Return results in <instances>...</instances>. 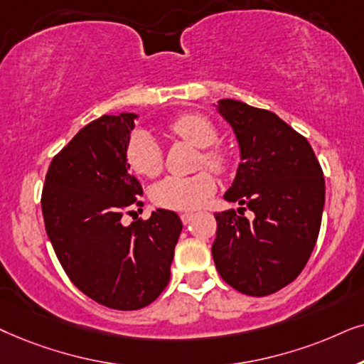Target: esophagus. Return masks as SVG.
<instances>
[{"mask_svg": "<svg viewBox=\"0 0 364 364\" xmlns=\"http://www.w3.org/2000/svg\"><path fill=\"white\" fill-rule=\"evenodd\" d=\"M193 213H190V211H186V213H181V215H179V218H181V221L185 223V225H188V223H191V220H193Z\"/></svg>", "mask_w": 364, "mask_h": 364, "instance_id": "obj_1", "label": "esophagus"}]
</instances>
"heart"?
<instances>
[{
    "mask_svg": "<svg viewBox=\"0 0 364 364\" xmlns=\"http://www.w3.org/2000/svg\"><path fill=\"white\" fill-rule=\"evenodd\" d=\"M169 129L201 149V163L215 171H226L230 158L213 144L218 141V129L206 116L198 113L179 114L169 123ZM126 161L134 173L153 178L163 169V151L156 138L148 129H134L129 134L124 149ZM216 191V179L210 171H200L190 176H166L151 190L156 205L169 210H196Z\"/></svg>",
    "mask_w": 364,
    "mask_h": 364,
    "instance_id": "heart-1",
    "label": "heart"
}]
</instances>
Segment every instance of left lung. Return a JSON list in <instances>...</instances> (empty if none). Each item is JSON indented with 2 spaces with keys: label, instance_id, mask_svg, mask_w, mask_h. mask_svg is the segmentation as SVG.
I'll use <instances>...</instances> for the list:
<instances>
[{
  "label": "left lung",
  "instance_id": "left-lung-1",
  "mask_svg": "<svg viewBox=\"0 0 364 364\" xmlns=\"http://www.w3.org/2000/svg\"><path fill=\"white\" fill-rule=\"evenodd\" d=\"M216 109L232 128L241 159L225 200L255 218L215 213L213 259L230 287L266 296L296 279L311 256L324 206L323 171L308 139L278 114L230 98Z\"/></svg>",
  "mask_w": 364,
  "mask_h": 364
}]
</instances>
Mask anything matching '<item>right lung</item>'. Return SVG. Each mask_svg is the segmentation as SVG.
I'll use <instances>...</instances> for the list:
<instances>
[{
  "mask_svg": "<svg viewBox=\"0 0 364 364\" xmlns=\"http://www.w3.org/2000/svg\"><path fill=\"white\" fill-rule=\"evenodd\" d=\"M134 119L136 113L105 114L80 129L53 158L41 196L63 269L86 296L121 311L148 306L166 288L183 230L168 210L121 223L134 205L143 206L141 185L124 156Z\"/></svg>",
  "mask_w": 364,
  "mask_h": 364,
  "instance_id": "1",
  "label": "right lung"
}]
</instances>
